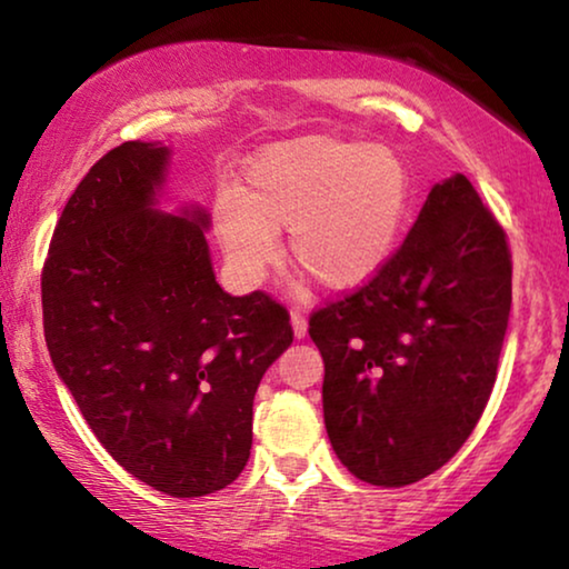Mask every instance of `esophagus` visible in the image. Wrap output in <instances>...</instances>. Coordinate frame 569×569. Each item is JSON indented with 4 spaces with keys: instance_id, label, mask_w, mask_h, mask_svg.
<instances>
[{
    "instance_id": "34e87169",
    "label": "esophagus",
    "mask_w": 569,
    "mask_h": 569,
    "mask_svg": "<svg viewBox=\"0 0 569 569\" xmlns=\"http://www.w3.org/2000/svg\"><path fill=\"white\" fill-rule=\"evenodd\" d=\"M290 323H292V333H295V339H306V333H308V321H306V318H302V313H298V310H292Z\"/></svg>"
}]
</instances>
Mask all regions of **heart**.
Here are the masks:
<instances>
[{"label": "heart", "mask_w": 569, "mask_h": 569, "mask_svg": "<svg viewBox=\"0 0 569 569\" xmlns=\"http://www.w3.org/2000/svg\"><path fill=\"white\" fill-rule=\"evenodd\" d=\"M411 201L407 160L388 144L302 137L263 147L248 162L243 191L214 197V236L236 274L261 282L277 261V232L326 290L368 284L391 259Z\"/></svg>", "instance_id": "1"}]
</instances>
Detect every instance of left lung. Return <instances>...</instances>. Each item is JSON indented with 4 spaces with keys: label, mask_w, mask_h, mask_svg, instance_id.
I'll return each mask as SVG.
<instances>
[{
    "label": "left lung",
    "mask_w": 569,
    "mask_h": 569,
    "mask_svg": "<svg viewBox=\"0 0 569 569\" xmlns=\"http://www.w3.org/2000/svg\"><path fill=\"white\" fill-rule=\"evenodd\" d=\"M510 302L505 230L456 173L368 284L310 316L326 432L357 479L415 485L458 453L492 393Z\"/></svg>",
    "instance_id": "left-lung-1"
}]
</instances>
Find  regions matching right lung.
Segmentation results:
<instances>
[{"instance_id": "add662e5", "label": "right lung", "mask_w": 569, "mask_h": 569, "mask_svg": "<svg viewBox=\"0 0 569 569\" xmlns=\"http://www.w3.org/2000/svg\"><path fill=\"white\" fill-rule=\"evenodd\" d=\"M170 154L123 142L82 178L43 263V331L100 446L158 492L201 497L243 471L292 326L269 295L217 284L204 207L162 212Z\"/></svg>"}]
</instances>
